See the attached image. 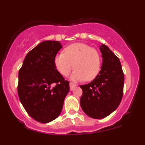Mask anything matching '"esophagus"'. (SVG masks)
Wrapping results in <instances>:
<instances>
[{"label": "esophagus", "mask_w": 145, "mask_h": 145, "mask_svg": "<svg viewBox=\"0 0 145 145\" xmlns=\"http://www.w3.org/2000/svg\"><path fill=\"white\" fill-rule=\"evenodd\" d=\"M77 86V85H76V84H74V83L72 82H70V84H69V87H70V90L71 91H73L75 88Z\"/></svg>", "instance_id": "esophagus-1"}]
</instances>
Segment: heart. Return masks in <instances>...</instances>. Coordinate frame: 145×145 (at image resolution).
Masks as SVG:
<instances>
[{
	"label": "heart",
	"mask_w": 145,
	"mask_h": 145,
	"mask_svg": "<svg viewBox=\"0 0 145 145\" xmlns=\"http://www.w3.org/2000/svg\"><path fill=\"white\" fill-rule=\"evenodd\" d=\"M54 63L56 70L63 76H67L74 68L76 70L71 77L73 80L91 81L100 71L101 59L96 49L76 43L65 48L63 54L56 55Z\"/></svg>",
	"instance_id": "1"
}]
</instances>
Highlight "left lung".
Here are the masks:
<instances>
[{
    "mask_svg": "<svg viewBox=\"0 0 145 145\" xmlns=\"http://www.w3.org/2000/svg\"><path fill=\"white\" fill-rule=\"evenodd\" d=\"M103 63L93 80L80 85L82 95L80 106L88 116L103 119L110 114L120 104L123 94L124 74L119 58L108 46H100Z\"/></svg>",
    "mask_w": 145,
    "mask_h": 145,
    "instance_id": "8db88e82",
    "label": "left lung"
}]
</instances>
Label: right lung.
Returning <instances> with one entry per match:
<instances>
[{"label":"right lung","mask_w":145,"mask_h":145,"mask_svg":"<svg viewBox=\"0 0 145 145\" xmlns=\"http://www.w3.org/2000/svg\"><path fill=\"white\" fill-rule=\"evenodd\" d=\"M62 48L58 41H44L26 54L18 74V93L33 119L47 123L62 111L69 82L56 70L54 60Z\"/></svg>","instance_id":"right-lung-1"}]
</instances>
